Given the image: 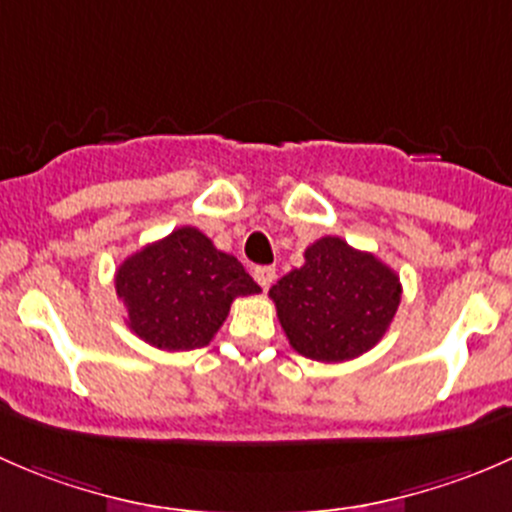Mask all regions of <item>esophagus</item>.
Returning a JSON list of instances; mask_svg holds the SVG:
<instances>
[{"instance_id":"34e87169","label":"esophagus","mask_w":512,"mask_h":512,"mask_svg":"<svg viewBox=\"0 0 512 512\" xmlns=\"http://www.w3.org/2000/svg\"><path fill=\"white\" fill-rule=\"evenodd\" d=\"M252 275H255L257 285H260L262 289H267V287L272 285V282H275L277 272H275V267H270V265H262V267H255V272H252Z\"/></svg>"}]
</instances>
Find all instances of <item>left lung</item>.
<instances>
[{
    "mask_svg": "<svg viewBox=\"0 0 512 512\" xmlns=\"http://www.w3.org/2000/svg\"><path fill=\"white\" fill-rule=\"evenodd\" d=\"M294 352L317 361H349L376 347L401 302L399 275L342 237L304 250V265L270 289Z\"/></svg>",
    "mask_w": 512,
    "mask_h": 512,
    "instance_id": "8db88e82",
    "label": "left lung"
}]
</instances>
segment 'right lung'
I'll list each match as a JSON object with an SVG mask.
<instances>
[{"label":"right lung","mask_w":512,"mask_h":512,"mask_svg":"<svg viewBox=\"0 0 512 512\" xmlns=\"http://www.w3.org/2000/svg\"><path fill=\"white\" fill-rule=\"evenodd\" d=\"M257 292L237 257L190 225L146 245L116 270V294L128 309L131 332L168 352L213 342L232 299Z\"/></svg>","instance_id":"add662e5"}]
</instances>
